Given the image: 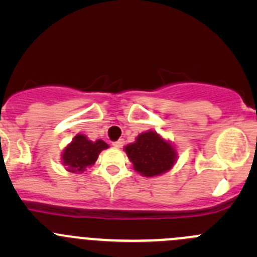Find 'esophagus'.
<instances>
[{"instance_id": "34e87169", "label": "esophagus", "mask_w": 257, "mask_h": 257, "mask_svg": "<svg viewBox=\"0 0 257 257\" xmlns=\"http://www.w3.org/2000/svg\"><path fill=\"white\" fill-rule=\"evenodd\" d=\"M113 145L115 148H121L124 145V139H118L116 142H113Z\"/></svg>"}]
</instances>
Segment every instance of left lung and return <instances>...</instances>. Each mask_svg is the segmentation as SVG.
Here are the masks:
<instances>
[{"mask_svg": "<svg viewBox=\"0 0 257 257\" xmlns=\"http://www.w3.org/2000/svg\"><path fill=\"white\" fill-rule=\"evenodd\" d=\"M124 150L134 169L144 177H157L168 172L177 160L174 147L153 131L139 134L137 141Z\"/></svg>", "mask_w": 257, "mask_h": 257, "instance_id": "obj_1", "label": "left lung"}]
</instances>
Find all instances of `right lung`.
Segmentation results:
<instances>
[{"mask_svg":"<svg viewBox=\"0 0 257 257\" xmlns=\"http://www.w3.org/2000/svg\"><path fill=\"white\" fill-rule=\"evenodd\" d=\"M107 148L108 144L100 139L92 142L88 141L87 137L83 134H78L74 137L72 143L64 149L62 160L68 172H84L85 168H89L94 164L99 153Z\"/></svg>","mask_w":257,"mask_h":257,"instance_id":"obj_1","label":"right lung"}]
</instances>
